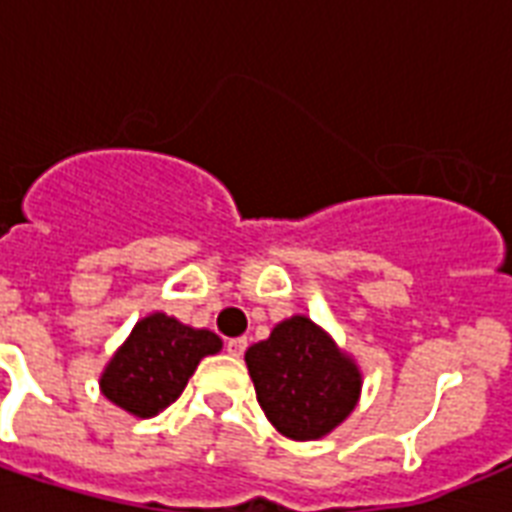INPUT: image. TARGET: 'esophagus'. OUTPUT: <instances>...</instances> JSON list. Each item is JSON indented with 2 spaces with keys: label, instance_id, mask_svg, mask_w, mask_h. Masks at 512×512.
<instances>
[{
  "label": "esophagus",
  "instance_id": "1",
  "mask_svg": "<svg viewBox=\"0 0 512 512\" xmlns=\"http://www.w3.org/2000/svg\"><path fill=\"white\" fill-rule=\"evenodd\" d=\"M225 348H228L231 356H244V350H247V337H233V340L225 342Z\"/></svg>",
  "mask_w": 512,
  "mask_h": 512
}]
</instances>
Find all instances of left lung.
Segmentation results:
<instances>
[{
  "mask_svg": "<svg viewBox=\"0 0 512 512\" xmlns=\"http://www.w3.org/2000/svg\"><path fill=\"white\" fill-rule=\"evenodd\" d=\"M249 377L265 417L292 441L327 436L356 409L361 372L308 316L276 324L247 350Z\"/></svg>",
  "mask_w": 512,
  "mask_h": 512,
  "instance_id": "obj_1",
  "label": "left lung"
}]
</instances>
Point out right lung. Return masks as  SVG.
Instances as JSON below:
<instances>
[{
	"label": "right lung",
	"instance_id": "add662e5",
	"mask_svg": "<svg viewBox=\"0 0 512 512\" xmlns=\"http://www.w3.org/2000/svg\"><path fill=\"white\" fill-rule=\"evenodd\" d=\"M220 348L223 340L215 332L151 313L111 356L100 374V390L111 404L148 420L177 401L201 358L215 356Z\"/></svg>",
	"mask_w": 512,
	"mask_h": 512
}]
</instances>
